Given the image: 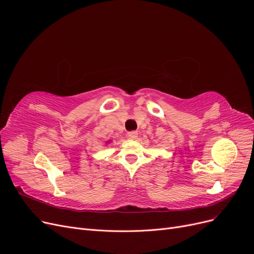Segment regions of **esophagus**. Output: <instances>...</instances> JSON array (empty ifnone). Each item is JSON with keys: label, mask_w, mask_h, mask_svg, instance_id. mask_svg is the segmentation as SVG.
Instances as JSON below:
<instances>
[{"label": "esophagus", "mask_w": 254, "mask_h": 254, "mask_svg": "<svg viewBox=\"0 0 254 254\" xmlns=\"http://www.w3.org/2000/svg\"><path fill=\"white\" fill-rule=\"evenodd\" d=\"M128 136H129L131 140H135L136 137H137V132H136V131H130V132L128 133Z\"/></svg>", "instance_id": "obj_1"}]
</instances>
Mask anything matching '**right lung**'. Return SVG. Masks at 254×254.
I'll use <instances>...</instances> for the list:
<instances>
[{"instance_id":"right-lung-1","label":"right lung","mask_w":254,"mask_h":254,"mask_svg":"<svg viewBox=\"0 0 254 254\" xmlns=\"http://www.w3.org/2000/svg\"><path fill=\"white\" fill-rule=\"evenodd\" d=\"M110 143H111V141H110V140H109V141H107V142H106V143H105V144H110Z\"/></svg>"}]
</instances>
